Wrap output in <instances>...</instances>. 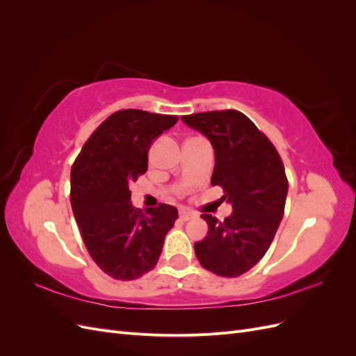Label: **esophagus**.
<instances>
[{
  "label": "esophagus",
  "mask_w": 356,
  "mask_h": 356,
  "mask_svg": "<svg viewBox=\"0 0 356 356\" xmlns=\"http://www.w3.org/2000/svg\"><path fill=\"white\" fill-rule=\"evenodd\" d=\"M195 217H196V213H193V212H190V211H181V212H179V218H181L182 221H188V220L195 218Z\"/></svg>",
  "instance_id": "obj_1"
}]
</instances>
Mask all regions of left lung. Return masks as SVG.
I'll return each instance as SVG.
<instances>
[{
	"instance_id": "8db88e82",
	"label": "left lung",
	"mask_w": 356,
	"mask_h": 356,
	"mask_svg": "<svg viewBox=\"0 0 356 356\" xmlns=\"http://www.w3.org/2000/svg\"><path fill=\"white\" fill-rule=\"evenodd\" d=\"M209 139L215 153L212 186L224 188L233 212L208 222L204 239L195 243L199 263L224 276H241L261 260L281 224L288 195L285 168L276 148L245 114L227 110L181 117Z\"/></svg>"
}]
</instances>
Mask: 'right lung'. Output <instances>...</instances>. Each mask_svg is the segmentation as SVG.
Returning <instances> with one entry per match:
<instances>
[{"label":"right lung","mask_w":356,"mask_h":356,"mask_svg":"<svg viewBox=\"0 0 356 356\" xmlns=\"http://www.w3.org/2000/svg\"><path fill=\"white\" fill-rule=\"evenodd\" d=\"M175 115L123 110L84 144L71 169V207L86 248L102 272L132 281L157 264L178 211L170 204L134 208L129 186L148 168V149Z\"/></svg>","instance_id":"1"}]
</instances>
